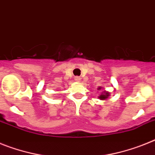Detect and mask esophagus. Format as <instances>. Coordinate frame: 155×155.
Masks as SVG:
<instances>
[{"mask_svg": "<svg viewBox=\"0 0 155 155\" xmlns=\"http://www.w3.org/2000/svg\"><path fill=\"white\" fill-rule=\"evenodd\" d=\"M75 81L76 82H80V77H79V76H76V77H75Z\"/></svg>", "mask_w": 155, "mask_h": 155, "instance_id": "esophagus-1", "label": "esophagus"}]
</instances>
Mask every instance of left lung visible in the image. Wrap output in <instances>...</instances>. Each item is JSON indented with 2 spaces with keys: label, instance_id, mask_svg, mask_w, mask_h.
Returning a JSON list of instances; mask_svg holds the SVG:
<instances>
[{
  "label": "left lung",
  "instance_id": "1",
  "mask_svg": "<svg viewBox=\"0 0 155 155\" xmlns=\"http://www.w3.org/2000/svg\"><path fill=\"white\" fill-rule=\"evenodd\" d=\"M101 89V87H98V90H99V91H100ZM109 96H110L109 92H107V91H104V92L102 93L100 96L98 97H99V99H101V100H106V99L108 98V97Z\"/></svg>",
  "mask_w": 155,
  "mask_h": 155
}]
</instances>
